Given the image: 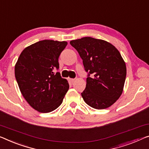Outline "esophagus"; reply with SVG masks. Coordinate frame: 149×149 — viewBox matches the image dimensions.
I'll return each mask as SVG.
<instances>
[{
    "label": "esophagus",
    "instance_id": "1",
    "mask_svg": "<svg viewBox=\"0 0 149 149\" xmlns=\"http://www.w3.org/2000/svg\"><path fill=\"white\" fill-rule=\"evenodd\" d=\"M68 80L70 81V82H72V83H73V82L75 81V79H74V78H68Z\"/></svg>",
    "mask_w": 149,
    "mask_h": 149
}]
</instances>
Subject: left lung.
<instances>
[{"mask_svg":"<svg viewBox=\"0 0 149 149\" xmlns=\"http://www.w3.org/2000/svg\"><path fill=\"white\" fill-rule=\"evenodd\" d=\"M70 44L88 72L81 94L84 100L95 109L110 107L121 96L126 79V67L120 53L108 42L90 37L73 40Z\"/></svg>","mask_w":149,"mask_h":149,"instance_id":"8db88e82","label":"left lung"}]
</instances>
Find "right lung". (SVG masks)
<instances>
[{"instance_id": "add662e5", "label": "right lung", "mask_w": 149, "mask_h": 149, "mask_svg": "<svg viewBox=\"0 0 149 149\" xmlns=\"http://www.w3.org/2000/svg\"><path fill=\"white\" fill-rule=\"evenodd\" d=\"M66 41L43 40L26 47L15 67V74L22 95L39 112H52L61 105L69 84L62 78L58 59Z\"/></svg>"}]
</instances>
